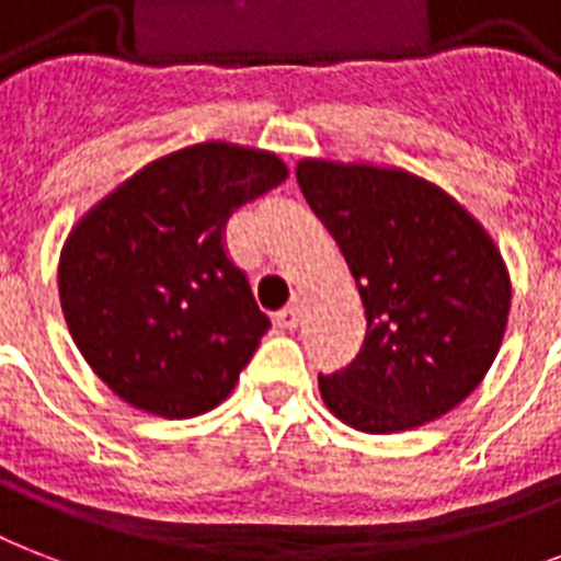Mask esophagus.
Masks as SVG:
<instances>
[{"label":"esophagus","instance_id":"34e87169","mask_svg":"<svg viewBox=\"0 0 561 561\" xmlns=\"http://www.w3.org/2000/svg\"><path fill=\"white\" fill-rule=\"evenodd\" d=\"M299 317H302L299 306L297 302H290V306H285L282 311H276V325H279V329H297Z\"/></svg>","mask_w":561,"mask_h":561}]
</instances>
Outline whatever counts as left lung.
<instances>
[{
  "instance_id": "left-lung-1",
  "label": "left lung",
  "mask_w": 561,
  "mask_h": 561,
  "mask_svg": "<svg viewBox=\"0 0 561 561\" xmlns=\"http://www.w3.org/2000/svg\"><path fill=\"white\" fill-rule=\"evenodd\" d=\"M297 183L341 247L367 314L358 358L320 375L325 408L367 434L445 416L504 341L513 288L495 241L408 171L302 160Z\"/></svg>"
}]
</instances>
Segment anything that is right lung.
Masks as SVG:
<instances>
[{"label": "right lung", "mask_w": 561, "mask_h": 561, "mask_svg": "<svg viewBox=\"0 0 561 561\" xmlns=\"http://www.w3.org/2000/svg\"><path fill=\"white\" fill-rule=\"evenodd\" d=\"M285 178L276 153L192 145L78 220L57 267L60 306L75 346L118 399L188 419L232 392L271 320L227 255L224 229Z\"/></svg>", "instance_id": "right-lung-1"}]
</instances>
